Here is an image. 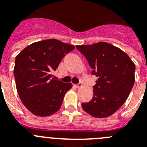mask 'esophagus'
I'll list each match as a JSON object with an SVG mask.
<instances>
[{"label":"esophagus","instance_id":"obj_1","mask_svg":"<svg viewBox=\"0 0 147 147\" xmlns=\"http://www.w3.org/2000/svg\"><path fill=\"white\" fill-rule=\"evenodd\" d=\"M82 83H78L77 85H75V86H76V88H80V87H82Z\"/></svg>","mask_w":147,"mask_h":147}]
</instances>
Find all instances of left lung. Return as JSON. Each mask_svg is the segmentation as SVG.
<instances>
[{
	"mask_svg": "<svg viewBox=\"0 0 147 147\" xmlns=\"http://www.w3.org/2000/svg\"><path fill=\"white\" fill-rule=\"evenodd\" d=\"M98 77L90 102L82 103L83 110L93 117L106 118L124 105L135 82L136 65L129 56L107 42L76 45Z\"/></svg>",
	"mask_w": 147,
	"mask_h": 147,
	"instance_id": "left-lung-1",
	"label": "left lung"
}]
</instances>
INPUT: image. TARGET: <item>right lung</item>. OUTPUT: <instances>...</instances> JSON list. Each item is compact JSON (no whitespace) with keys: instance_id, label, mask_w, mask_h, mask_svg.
<instances>
[{"instance_id":"right-lung-1","label":"right lung","mask_w":147,"mask_h":147,"mask_svg":"<svg viewBox=\"0 0 147 147\" xmlns=\"http://www.w3.org/2000/svg\"><path fill=\"white\" fill-rule=\"evenodd\" d=\"M74 49V45L50 39L31 44L17 56L14 68L17 90L30 112L44 117L59 110L72 85L55 80L51 73Z\"/></svg>"}]
</instances>
